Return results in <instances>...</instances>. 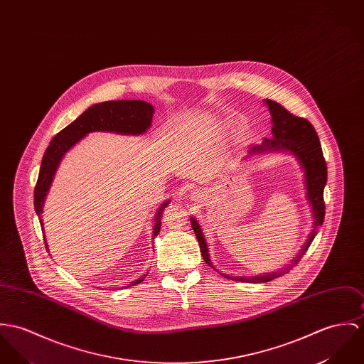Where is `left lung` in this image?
I'll use <instances>...</instances> for the list:
<instances>
[{
  "label": "left lung",
  "instance_id": "1",
  "mask_svg": "<svg viewBox=\"0 0 364 364\" xmlns=\"http://www.w3.org/2000/svg\"><path fill=\"white\" fill-rule=\"evenodd\" d=\"M264 102L272 118V129H271L272 137L264 139L262 144L250 146L249 156H257L262 153L264 154L271 151H289L291 154H294L298 159L299 164L304 172V183L307 191L306 195H307L309 204L311 207L314 220H313V231L309 235V239L300 249L298 256L287 268L275 272H268L264 275H256V277H230L227 274H223L225 278H231L240 282H252V284L272 281L289 272L295 265L298 264L301 257L304 256V253L307 252L309 246L311 245L314 236L317 235V228L323 225L324 214H326L324 186L327 183V163L324 160L321 144L316 129L307 119L291 114L287 108H284L277 101L264 100ZM191 224L196 233L200 252L204 262L210 267L215 268L211 263L208 249H207V242L204 239L200 224L193 217L191 218Z\"/></svg>",
  "mask_w": 364,
  "mask_h": 364
}]
</instances>
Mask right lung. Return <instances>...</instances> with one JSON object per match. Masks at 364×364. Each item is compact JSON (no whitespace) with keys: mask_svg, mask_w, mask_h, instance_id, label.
<instances>
[{"mask_svg":"<svg viewBox=\"0 0 364 364\" xmlns=\"http://www.w3.org/2000/svg\"><path fill=\"white\" fill-rule=\"evenodd\" d=\"M154 108L151 104L141 100H118V101H104L89 107L80 117H77L72 124H69L60 133H57L50 146L47 147L40 172L37 178V183L34 188V210L38 215L41 231L43 221L41 213L46 201V196L53 183L57 168L60 166L66 151L72 149L80 139H83L90 132H115L121 134H143L150 127L153 119ZM169 200L164 201L154 215V227H153V239L159 235L161 228V217L164 208ZM44 245L48 252V245L44 236ZM144 277L136 279L131 285L140 284Z\"/></svg>","mask_w":364,"mask_h":364,"instance_id":"1","label":"right lung"}]
</instances>
